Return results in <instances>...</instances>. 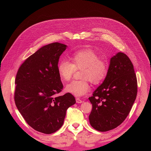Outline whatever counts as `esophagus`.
Masks as SVG:
<instances>
[{"label":"esophagus","mask_w":151,"mask_h":151,"mask_svg":"<svg viewBox=\"0 0 151 151\" xmlns=\"http://www.w3.org/2000/svg\"><path fill=\"white\" fill-rule=\"evenodd\" d=\"M76 103H83V101H82V100L80 98H77L76 99Z\"/></svg>","instance_id":"obj_1"}]
</instances>
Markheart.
Here are the masks:
<instances>
[{"label":"heart","instance_id":"obj_1","mask_svg":"<svg viewBox=\"0 0 151 151\" xmlns=\"http://www.w3.org/2000/svg\"><path fill=\"white\" fill-rule=\"evenodd\" d=\"M72 63L62 60L58 65V72L63 81H68L76 70H81V78L73 81L67 85L66 91L77 97L84 96L90 91L89 81L98 84L106 78L108 72V63L106 60L99 57L91 49H83L72 53L70 57Z\"/></svg>","mask_w":151,"mask_h":151}]
</instances>
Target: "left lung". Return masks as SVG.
I'll list each match as a JSON object with an SVG mask.
<instances>
[{
	"label": "left lung",
	"mask_w": 151,
	"mask_h": 151,
	"mask_svg": "<svg viewBox=\"0 0 151 151\" xmlns=\"http://www.w3.org/2000/svg\"><path fill=\"white\" fill-rule=\"evenodd\" d=\"M137 94L134 65L126 54L119 52L110 60L103 84L89 98L93 108L91 125L100 132L119 126L129 115Z\"/></svg>",
	"instance_id": "1"
}]
</instances>
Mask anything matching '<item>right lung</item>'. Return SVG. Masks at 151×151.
<instances>
[{
  "instance_id": "add662e5",
  "label": "right lung",
  "mask_w": 151,
  "mask_h": 151,
  "mask_svg": "<svg viewBox=\"0 0 151 151\" xmlns=\"http://www.w3.org/2000/svg\"><path fill=\"white\" fill-rule=\"evenodd\" d=\"M66 47L58 42L45 45L26 59L16 74V106L27 123L43 134L60 129L67 109L76 103L70 93L56 96L63 88L58 62Z\"/></svg>"
}]
</instances>
